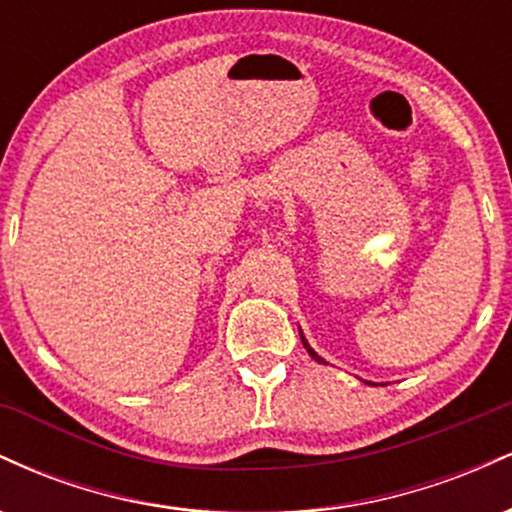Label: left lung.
Returning a JSON list of instances; mask_svg holds the SVG:
<instances>
[{
    "mask_svg": "<svg viewBox=\"0 0 512 512\" xmlns=\"http://www.w3.org/2000/svg\"><path fill=\"white\" fill-rule=\"evenodd\" d=\"M301 339H303V334H301ZM303 346H305V349H308V354H310V356H313V358H315V361H322V358H320V356H317L313 349H310V346H308V342H305V339H303ZM322 363H325V361H322Z\"/></svg>",
    "mask_w": 512,
    "mask_h": 512,
    "instance_id": "obj_1",
    "label": "left lung"
}]
</instances>
